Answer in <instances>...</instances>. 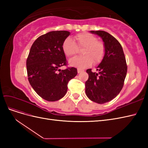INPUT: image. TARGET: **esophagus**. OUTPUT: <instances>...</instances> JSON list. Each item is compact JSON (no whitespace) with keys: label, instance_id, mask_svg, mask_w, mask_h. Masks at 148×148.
I'll use <instances>...</instances> for the list:
<instances>
[{"label":"esophagus","instance_id":"34e87169","mask_svg":"<svg viewBox=\"0 0 148 148\" xmlns=\"http://www.w3.org/2000/svg\"><path fill=\"white\" fill-rule=\"evenodd\" d=\"M77 71H78V73H81L83 72L84 70H82V69H78V70H77Z\"/></svg>","mask_w":148,"mask_h":148}]
</instances>
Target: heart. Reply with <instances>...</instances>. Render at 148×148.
<instances>
[{
	"mask_svg": "<svg viewBox=\"0 0 148 148\" xmlns=\"http://www.w3.org/2000/svg\"><path fill=\"white\" fill-rule=\"evenodd\" d=\"M78 48H84L82 51L83 56L75 57L69 60L71 66L79 69H84L91 65L92 62L97 64L104 59L106 48L104 43L97 41L96 36L89 33H82L77 34L74 41L70 38H66L62 45L64 54L72 56L77 53Z\"/></svg>",
	"mask_w": 148,
	"mask_h": 148,
	"instance_id": "1",
	"label": "heart"
}]
</instances>
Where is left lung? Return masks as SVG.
Here are the masks:
<instances>
[{
  "instance_id": "8db88e82",
  "label": "left lung",
  "mask_w": 148,
  "mask_h": 148,
  "mask_svg": "<svg viewBox=\"0 0 148 148\" xmlns=\"http://www.w3.org/2000/svg\"><path fill=\"white\" fill-rule=\"evenodd\" d=\"M101 37L106 48L105 55L97 66L99 72L88 69V79L85 83V91L89 99L98 104H104L117 96L123 86L127 72L126 59L120 42L104 31H91Z\"/></svg>"
}]
</instances>
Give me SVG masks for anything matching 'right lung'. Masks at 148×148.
Masks as SVG:
<instances>
[{
	"label": "right lung",
	"instance_id": "add662e5",
	"mask_svg": "<svg viewBox=\"0 0 148 148\" xmlns=\"http://www.w3.org/2000/svg\"><path fill=\"white\" fill-rule=\"evenodd\" d=\"M70 34L67 31H51L39 36L30 49L26 60L28 81L36 92L47 101L63 97L69 82L77 75L74 67L59 69L67 63L62 45Z\"/></svg>",
	"mask_w": 148,
	"mask_h": 148
}]
</instances>
